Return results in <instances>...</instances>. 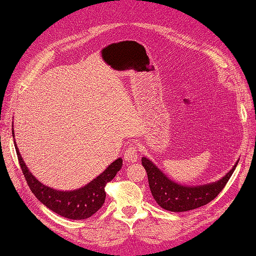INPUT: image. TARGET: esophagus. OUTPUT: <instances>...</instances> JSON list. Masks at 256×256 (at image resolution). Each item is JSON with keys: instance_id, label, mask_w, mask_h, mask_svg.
<instances>
[{"instance_id": "esophagus-1", "label": "esophagus", "mask_w": 256, "mask_h": 256, "mask_svg": "<svg viewBox=\"0 0 256 256\" xmlns=\"http://www.w3.org/2000/svg\"><path fill=\"white\" fill-rule=\"evenodd\" d=\"M124 158L128 162H136L138 160V150L136 145H130V146L125 150L124 152Z\"/></svg>"}]
</instances>
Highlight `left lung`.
<instances>
[{
	"mask_svg": "<svg viewBox=\"0 0 256 256\" xmlns=\"http://www.w3.org/2000/svg\"><path fill=\"white\" fill-rule=\"evenodd\" d=\"M238 163V161H236L234 166L218 181L190 186V185H183L173 181L151 160L142 158V165L148 173L150 190L154 200L160 206L171 212L191 211L211 202L226 185Z\"/></svg>",
	"mask_w": 256,
	"mask_h": 256,
	"instance_id": "obj_1",
	"label": "left lung"
}]
</instances>
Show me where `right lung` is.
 Returning a JSON list of instances; mask_svg holds the SVG:
<instances>
[{
    "instance_id": "1",
    "label": "right lung",
    "mask_w": 256,
    "mask_h": 256,
    "mask_svg": "<svg viewBox=\"0 0 256 256\" xmlns=\"http://www.w3.org/2000/svg\"><path fill=\"white\" fill-rule=\"evenodd\" d=\"M12 134L14 138V128ZM14 146L22 172L33 194L51 211L70 220L88 218L102 208L106 196L105 185L112 181L123 165V160L118 158L84 186L72 191H60L40 182L23 161L15 141Z\"/></svg>"
}]
</instances>
